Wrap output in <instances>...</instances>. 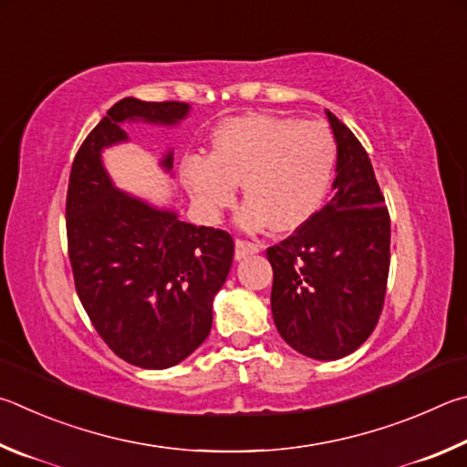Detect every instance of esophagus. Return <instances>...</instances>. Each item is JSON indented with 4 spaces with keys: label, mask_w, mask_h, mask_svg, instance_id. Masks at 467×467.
Listing matches in <instances>:
<instances>
[{
    "label": "esophagus",
    "mask_w": 467,
    "mask_h": 467,
    "mask_svg": "<svg viewBox=\"0 0 467 467\" xmlns=\"http://www.w3.org/2000/svg\"><path fill=\"white\" fill-rule=\"evenodd\" d=\"M260 246L254 242H246V240H235V260H242L252 254H258Z\"/></svg>",
    "instance_id": "1"
}]
</instances>
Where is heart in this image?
I'll use <instances>...</instances> for the list:
<instances>
[{"instance_id": "1", "label": "heart", "mask_w": 467, "mask_h": 467, "mask_svg": "<svg viewBox=\"0 0 467 467\" xmlns=\"http://www.w3.org/2000/svg\"><path fill=\"white\" fill-rule=\"evenodd\" d=\"M337 143L320 122L252 112L221 122L211 153L188 155L180 176L202 221H217L232 207L242 184L244 232L271 227L287 234L304 227L328 192Z\"/></svg>"}]
</instances>
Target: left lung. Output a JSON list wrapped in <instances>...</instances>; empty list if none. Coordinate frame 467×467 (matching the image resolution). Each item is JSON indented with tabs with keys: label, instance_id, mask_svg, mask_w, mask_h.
Listing matches in <instances>:
<instances>
[{
	"label": "left lung",
	"instance_id": "left-lung-1",
	"mask_svg": "<svg viewBox=\"0 0 467 467\" xmlns=\"http://www.w3.org/2000/svg\"><path fill=\"white\" fill-rule=\"evenodd\" d=\"M326 117L337 141L332 199L291 238L266 250L276 330L297 353L337 361L379 320L389 273V213L371 160L345 122Z\"/></svg>",
	"mask_w": 467,
	"mask_h": 467
}]
</instances>
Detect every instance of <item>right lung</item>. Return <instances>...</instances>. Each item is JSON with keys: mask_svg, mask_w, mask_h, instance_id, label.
<instances>
[{"mask_svg": "<svg viewBox=\"0 0 467 467\" xmlns=\"http://www.w3.org/2000/svg\"><path fill=\"white\" fill-rule=\"evenodd\" d=\"M188 114L186 102L122 98L86 137L71 166L65 217L78 297L114 355L141 369L174 367L209 337L234 240L120 191L102 151L129 143L127 122L176 127ZM171 163L168 150L160 168L171 174Z\"/></svg>", "mask_w": 467, "mask_h": 467, "instance_id": "right-lung-1", "label": "right lung"}]
</instances>
